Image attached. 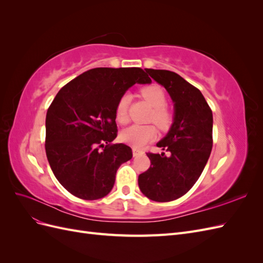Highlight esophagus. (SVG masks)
Masks as SVG:
<instances>
[{"instance_id": "1", "label": "esophagus", "mask_w": 263, "mask_h": 263, "mask_svg": "<svg viewBox=\"0 0 263 263\" xmlns=\"http://www.w3.org/2000/svg\"><path fill=\"white\" fill-rule=\"evenodd\" d=\"M141 154H144V151L138 149V148H133V156H134V157H136V156L141 155Z\"/></svg>"}]
</instances>
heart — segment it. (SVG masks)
Listing matches in <instances>:
<instances>
[{
	"label": "heart",
	"mask_w": 263,
	"mask_h": 263,
	"mask_svg": "<svg viewBox=\"0 0 263 263\" xmlns=\"http://www.w3.org/2000/svg\"><path fill=\"white\" fill-rule=\"evenodd\" d=\"M141 98L153 107L150 122L156 124L159 129L168 130L173 122V116L170 109L166 107L168 97L163 87L159 84H149L140 90ZM130 95L124 94L118 99L115 107V119L119 124H126L128 121V105ZM157 135L154 125H133L121 133V140L135 148H141L148 142L153 141Z\"/></svg>",
	"instance_id": "heart-1"
}]
</instances>
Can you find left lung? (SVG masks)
<instances>
[{"label": "left lung", "mask_w": 263, "mask_h": 263, "mask_svg": "<svg viewBox=\"0 0 263 263\" xmlns=\"http://www.w3.org/2000/svg\"><path fill=\"white\" fill-rule=\"evenodd\" d=\"M165 87L174 102V122L157 146L161 155L147 153L150 166L139 174L142 193L156 202H170L186 194L200 178L213 147V114L201 91L169 70L146 69Z\"/></svg>", "instance_id": "8db88e82"}]
</instances>
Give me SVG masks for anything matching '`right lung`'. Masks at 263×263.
I'll list each match as a JSON object with an SVG mask.
<instances>
[{"label":"right lung","instance_id":"1","mask_svg":"<svg viewBox=\"0 0 263 263\" xmlns=\"http://www.w3.org/2000/svg\"><path fill=\"white\" fill-rule=\"evenodd\" d=\"M150 83L141 68H94L71 80L55 95L46 116L45 149L60 184L82 200L112 191L132 148L113 144L115 107L135 83Z\"/></svg>","mask_w":263,"mask_h":263}]
</instances>
